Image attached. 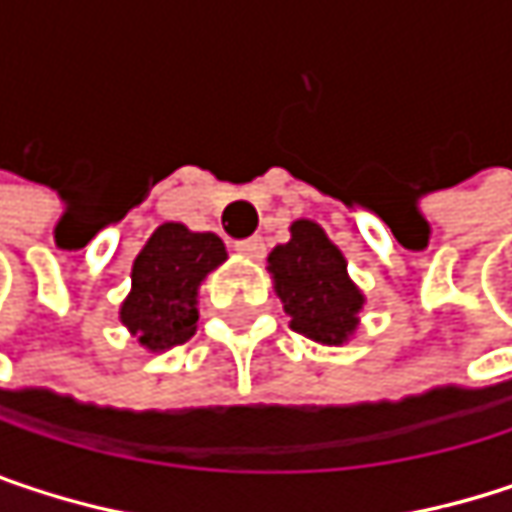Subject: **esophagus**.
Segmentation results:
<instances>
[{
	"label": "esophagus",
	"mask_w": 512,
	"mask_h": 512,
	"mask_svg": "<svg viewBox=\"0 0 512 512\" xmlns=\"http://www.w3.org/2000/svg\"><path fill=\"white\" fill-rule=\"evenodd\" d=\"M234 249H237V255L249 257V260H260V257L266 255V246H263V240H260V237H252V240H240Z\"/></svg>",
	"instance_id": "obj_1"
}]
</instances>
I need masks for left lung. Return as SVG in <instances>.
<instances>
[{
  "instance_id": "8db88e82",
  "label": "left lung",
  "mask_w": 512,
  "mask_h": 512,
  "mask_svg": "<svg viewBox=\"0 0 512 512\" xmlns=\"http://www.w3.org/2000/svg\"><path fill=\"white\" fill-rule=\"evenodd\" d=\"M275 296L290 314V329L323 347H344L358 332L364 293L347 272V257L329 234L296 219L290 240L266 257Z\"/></svg>"
}]
</instances>
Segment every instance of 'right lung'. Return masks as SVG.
Segmentation results:
<instances>
[{
    "label": "right lung",
    "instance_id": "obj_1",
    "mask_svg": "<svg viewBox=\"0 0 512 512\" xmlns=\"http://www.w3.org/2000/svg\"><path fill=\"white\" fill-rule=\"evenodd\" d=\"M225 260V243L216 234L162 222L133 260V284L118 311L127 332L148 353L189 341L198 323V290Z\"/></svg>",
    "mask_w": 512,
    "mask_h": 512
}]
</instances>
